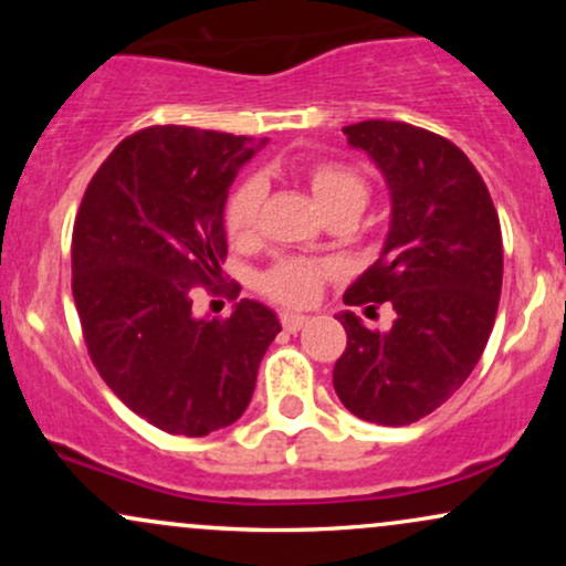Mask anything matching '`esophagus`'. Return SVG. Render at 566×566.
<instances>
[{"mask_svg": "<svg viewBox=\"0 0 566 566\" xmlns=\"http://www.w3.org/2000/svg\"><path fill=\"white\" fill-rule=\"evenodd\" d=\"M305 324H308V316L303 314H282V327L287 329V333H297V329H303Z\"/></svg>", "mask_w": 566, "mask_h": 566, "instance_id": "34e87169", "label": "esophagus"}]
</instances>
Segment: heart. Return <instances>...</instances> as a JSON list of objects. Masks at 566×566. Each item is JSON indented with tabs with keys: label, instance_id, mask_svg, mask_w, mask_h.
I'll use <instances>...</instances> for the list:
<instances>
[{
	"label": "heart",
	"instance_id": "heart-1",
	"mask_svg": "<svg viewBox=\"0 0 566 566\" xmlns=\"http://www.w3.org/2000/svg\"><path fill=\"white\" fill-rule=\"evenodd\" d=\"M305 184L311 188L316 207L322 216L329 212L348 210L359 216L367 205V184L361 175L350 170L346 165L337 161H314L303 170ZM265 197V186L261 178H244L242 184L231 191L229 201H226L223 223L226 233L233 242H244L252 237L258 223V210H261ZM324 279V271L316 263L308 261H284L276 263L269 274L263 276L261 287L265 295H271L279 303L287 305H303L314 301L316 290H319Z\"/></svg>",
	"mask_w": 566,
	"mask_h": 566
}]
</instances>
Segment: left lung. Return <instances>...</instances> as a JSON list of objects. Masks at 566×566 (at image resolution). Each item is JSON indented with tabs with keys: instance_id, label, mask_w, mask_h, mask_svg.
<instances>
[{
	"instance_id": "obj_1",
	"label": "left lung",
	"mask_w": 566,
	"mask_h": 566,
	"mask_svg": "<svg viewBox=\"0 0 566 566\" xmlns=\"http://www.w3.org/2000/svg\"><path fill=\"white\" fill-rule=\"evenodd\" d=\"M375 161L391 223L348 305L391 303V329L375 333L343 311L348 346L333 386L367 423L407 426L444 405L482 359L503 284V237L482 175L454 143L405 122L343 127ZM375 308V305H369Z\"/></svg>"
}]
</instances>
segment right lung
Returning <instances> with one entry per match:
<instances>
[{"label":"right lung","instance_id":"add662e5","mask_svg":"<svg viewBox=\"0 0 566 566\" xmlns=\"http://www.w3.org/2000/svg\"><path fill=\"white\" fill-rule=\"evenodd\" d=\"M265 140L148 127L114 148L84 191L71 290L106 386L178 437L237 423L276 333L269 305L242 297L229 319L193 316L191 287L223 282L226 199Z\"/></svg>","mask_w":566,"mask_h":566}]
</instances>
